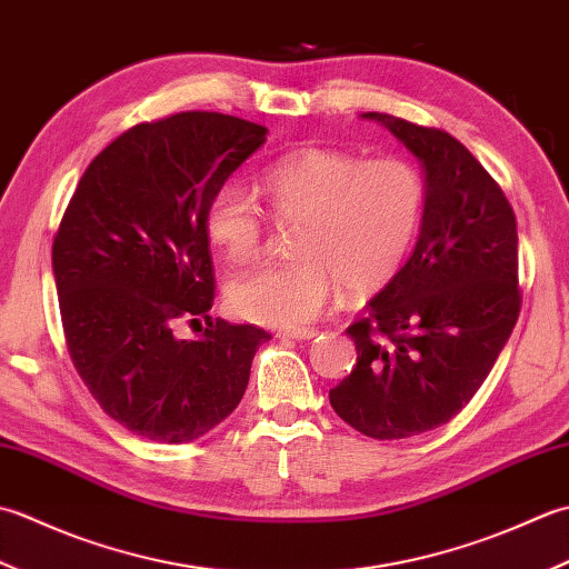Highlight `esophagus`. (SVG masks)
I'll use <instances>...</instances> for the list:
<instances>
[{"label": "esophagus", "instance_id": "esophagus-1", "mask_svg": "<svg viewBox=\"0 0 569 569\" xmlns=\"http://www.w3.org/2000/svg\"><path fill=\"white\" fill-rule=\"evenodd\" d=\"M277 336H280V339H292V341H309V339H315L317 331L315 329H282V331H277Z\"/></svg>", "mask_w": 569, "mask_h": 569}]
</instances>
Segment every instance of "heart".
I'll list each match as a JSON object with an SVG mask.
<instances>
[{
  "instance_id": "1",
  "label": "heart",
  "mask_w": 569,
  "mask_h": 569,
  "mask_svg": "<svg viewBox=\"0 0 569 569\" xmlns=\"http://www.w3.org/2000/svg\"><path fill=\"white\" fill-rule=\"evenodd\" d=\"M258 189L277 223L299 220L297 260L238 274L226 295L240 317L277 329L315 321L341 284L351 295L386 287L425 211L422 171L400 157L363 161L339 149H297L262 173ZM206 236L228 262L246 264L262 250L264 218L228 183L206 208Z\"/></svg>"
}]
</instances>
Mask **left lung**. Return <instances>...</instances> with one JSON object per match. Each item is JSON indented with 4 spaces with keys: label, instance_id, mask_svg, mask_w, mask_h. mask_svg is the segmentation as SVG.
<instances>
[{
    "label": "left lung",
    "instance_id": "obj_1",
    "mask_svg": "<svg viewBox=\"0 0 569 569\" xmlns=\"http://www.w3.org/2000/svg\"><path fill=\"white\" fill-rule=\"evenodd\" d=\"M425 171L415 250L346 333L356 368L329 390L336 415L373 439H405L449 422L491 373L518 311L513 208L459 139L363 112Z\"/></svg>",
    "mask_w": 569,
    "mask_h": 569
}]
</instances>
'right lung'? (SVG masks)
Wrapping results in <instances>:
<instances>
[{"mask_svg":"<svg viewBox=\"0 0 569 569\" xmlns=\"http://www.w3.org/2000/svg\"><path fill=\"white\" fill-rule=\"evenodd\" d=\"M268 139L220 112H179L127 130L90 161L53 238L68 353L92 398L164 445L211 432L238 408L270 333L211 319L206 208ZM208 318L193 340L176 323Z\"/></svg>","mask_w":569,"mask_h":569,"instance_id":"obj_1","label":"right lung"}]
</instances>
